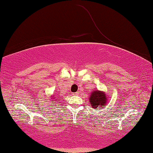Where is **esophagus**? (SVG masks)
Returning a JSON list of instances; mask_svg holds the SVG:
<instances>
[{
	"label": "esophagus",
	"mask_w": 153,
	"mask_h": 153,
	"mask_svg": "<svg viewBox=\"0 0 153 153\" xmlns=\"http://www.w3.org/2000/svg\"><path fill=\"white\" fill-rule=\"evenodd\" d=\"M79 92H76V93H72V95H79Z\"/></svg>",
	"instance_id": "esophagus-1"
}]
</instances>
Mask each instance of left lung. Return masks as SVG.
<instances>
[{
  "label": "left lung",
  "mask_w": 153,
  "mask_h": 153,
  "mask_svg": "<svg viewBox=\"0 0 153 153\" xmlns=\"http://www.w3.org/2000/svg\"><path fill=\"white\" fill-rule=\"evenodd\" d=\"M91 106L95 109L99 107L105 108L107 103L108 102V98L107 95L103 91L95 90L91 93L89 98Z\"/></svg>",
  "instance_id": "left-lung-1"
}]
</instances>
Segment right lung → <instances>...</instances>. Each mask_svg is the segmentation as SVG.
<instances>
[{
	"mask_svg": "<svg viewBox=\"0 0 153 153\" xmlns=\"http://www.w3.org/2000/svg\"><path fill=\"white\" fill-rule=\"evenodd\" d=\"M51 100H53V102H55V101H56V99H55V96L54 95L51 96Z\"/></svg>",
	"mask_w": 153,
	"mask_h": 153,
	"instance_id": "1",
	"label": "right lung"
}]
</instances>
